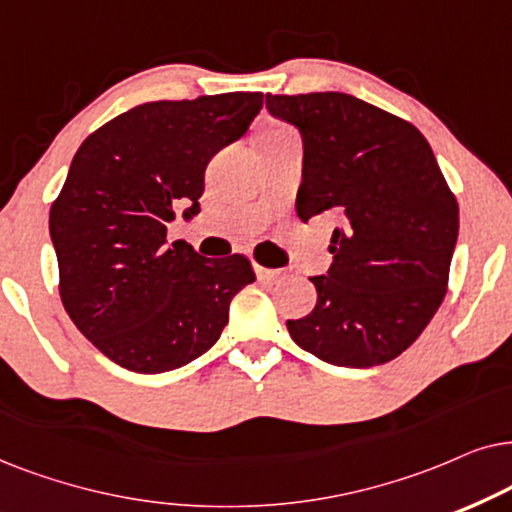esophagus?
Here are the masks:
<instances>
[{"label": "esophagus", "instance_id": "1", "mask_svg": "<svg viewBox=\"0 0 512 512\" xmlns=\"http://www.w3.org/2000/svg\"><path fill=\"white\" fill-rule=\"evenodd\" d=\"M255 274L260 281H274V278L283 276L281 269H267V267H255Z\"/></svg>", "mask_w": 512, "mask_h": 512}]
</instances>
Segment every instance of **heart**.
Instances as JSON below:
<instances>
[{
    "instance_id": "heart-1",
    "label": "heart",
    "mask_w": 512,
    "mask_h": 512,
    "mask_svg": "<svg viewBox=\"0 0 512 512\" xmlns=\"http://www.w3.org/2000/svg\"><path fill=\"white\" fill-rule=\"evenodd\" d=\"M269 133H278V131H269Z\"/></svg>"
}]
</instances>
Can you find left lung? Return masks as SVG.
<instances>
[{"label": "left lung", "instance_id": "1", "mask_svg": "<svg viewBox=\"0 0 512 512\" xmlns=\"http://www.w3.org/2000/svg\"><path fill=\"white\" fill-rule=\"evenodd\" d=\"M271 117L302 135V222L339 217L332 267L313 276L309 316L288 320L297 346L337 367L398 358L447 292L459 206L433 149L410 121L346 93L267 95Z\"/></svg>", "mask_w": 512, "mask_h": 512}]
</instances>
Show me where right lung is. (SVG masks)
I'll return each mask as SVG.
<instances>
[{"instance_id": "add662e5", "label": "right lung", "mask_w": 512, "mask_h": 512, "mask_svg": "<svg viewBox=\"0 0 512 512\" xmlns=\"http://www.w3.org/2000/svg\"><path fill=\"white\" fill-rule=\"evenodd\" d=\"M262 93L145 102L88 135L74 154L49 231L60 299L95 349L131 372L159 374L203 356L229 304L255 281L248 257L206 260L168 243L175 210L201 213L208 161L243 138Z\"/></svg>"}]
</instances>
